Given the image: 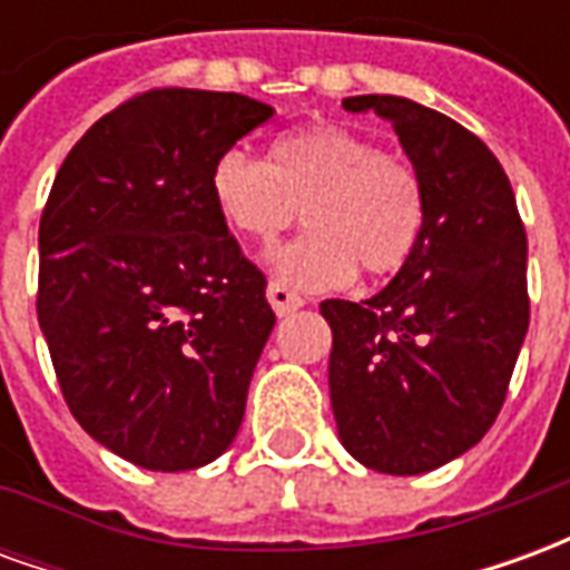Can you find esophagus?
Here are the masks:
<instances>
[{"mask_svg":"<svg viewBox=\"0 0 570 570\" xmlns=\"http://www.w3.org/2000/svg\"><path fill=\"white\" fill-rule=\"evenodd\" d=\"M265 296L272 302V308L277 317H286V314H293V311H298L305 305V298L298 296V293H293L286 284H281V281H272L268 289H265Z\"/></svg>","mask_w":570,"mask_h":570,"instance_id":"obj_1","label":"esophagus"}]
</instances>
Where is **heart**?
<instances>
[{
  "label": "heart",
  "mask_w": 570,
  "mask_h": 570,
  "mask_svg": "<svg viewBox=\"0 0 570 570\" xmlns=\"http://www.w3.org/2000/svg\"><path fill=\"white\" fill-rule=\"evenodd\" d=\"M210 191L223 223L256 244H274L302 213L308 235L277 249L272 268L305 289L345 286L354 272L391 277L412 259L428 216L412 164L342 125L286 134L268 161L223 151Z\"/></svg>",
  "instance_id": "1"
}]
</instances>
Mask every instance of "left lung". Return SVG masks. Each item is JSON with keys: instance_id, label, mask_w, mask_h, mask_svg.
Returning a JSON list of instances; mask_svg holds the SVG:
<instances>
[{"instance_id": "left-lung-1", "label": "left lung", "mask_w": 570, "mask_h": 570, "mask_svg": "<svg viewBox=\"0 0 570 570\" xmlns=\"http://www.w3.org/2000/svg\"><path fill=\"white\" fill-rule=\"evenodd\" d=\"M347 112L391 121L424 186L412 259L366 302L326 298L330 400L360 464L419 476L494 424L528 333L525 225L489 146L436 109L363 94Z\"/></svg>"}]
</instances>
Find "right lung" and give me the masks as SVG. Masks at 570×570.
<instances>
[{
    "label": "right lung",
    "instance_id": "1",
    "mask_svg": "<svg viewBox=\"0 0 570 570\" xmlns=\"http://www.w3.org/2000/svg\"><path fill=\"white\" fill-rule=\"evenodd\" d=\"M272 116L244 94L158 88L100 118L57 170L39 326L69 412L130 464H210L244 421L274 311L210 174Z\"/></svg>",
    "mask_w": 570,
    "mask_h": 570
}]
</instances>
